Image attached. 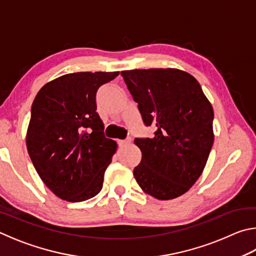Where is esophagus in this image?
<instances>
[{"instance_id": "obj_1", "label": "esophagus", "mask_w": 256, "mask_h": 256, "mask_svg": "<svg viewBox=\"0 0 256 256\" xmlns=\"http://www.w3.org/2000/svg\"><path fill=\"white\" fill-rule=\"evenodd\" d=\"M130 142H131V138H125V140H118V146H125L126 144H128Z\"/></svg>"}]
</instances>
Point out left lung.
<instances>
[{"mask_svg":"<svg viewBox=\"0 0 256 256\" xmlns=\"http://www.w3.org/2000/svg\"><path fill=\"white\" fill-rule=\"evenodd\" d=\"M152 138H136L142 160L133 170L144 192L160 200L181 196L205 168L214 143L212 104L190 74L174 68L120 72Z\"/></svg>","mask_w":256,"mask_h":256,"instance_id":"8db88e82","label":"left lung"}]
</instances>
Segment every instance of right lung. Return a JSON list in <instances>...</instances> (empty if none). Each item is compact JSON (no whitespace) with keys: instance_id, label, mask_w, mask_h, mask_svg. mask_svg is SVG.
Listing matches in <instances>:
<instances>
[{"instance_id":"add662e5","label":"right lung","mask_w":256,"mask_h":256,"mask_svg":"<svg viewBox=\"0 0 256 256\" xmlns=\"http://www.w3.org/2000/svg\"><path fill=\"white\" fill-rule=\"evenodd\" d=\"M118 74H67L46 84L34 100L28 152L41 180L64 200H87L103 187L118 144L104 136L96 92Z\"/></svg>"}]
</instances>
